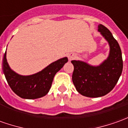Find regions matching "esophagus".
I'll use <instances>...</instances> for the list:
<instances>
[{
  "label": "esophagus",
  "instance_id": "obj_1",
  "mask_svg": "<svg viewBox=\"0 0 128 128\" xmlns=\"http://www.w3.org/2000/svg\"><path fill=\"white\" fill-rule=\"evenodd\" d=\"M68 60L69 61L72 60L74 58V55L73 54H69L68 55Z\"/></svg>",
  "mask_w": 128,
  "mask_h": 128
}]
</instances>
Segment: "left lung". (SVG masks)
<instances>
[{"label":"left lung","mask_w":128,"mask_h":128,"mask_svg":"<svg viewBox=\"0 0 128 128\" xmlns=\"http://www.w3.org/2000/svg\"><path fill=\"white\" fill-rule=\"evenodd\" d=\"M98 31L108 42V57L99 66H91L82 61H71L74 65L72 80L76 89L83 96L100 97L111 92L122 71L121 50L111 31L104 25H98Z\"/></svg>","instance_id":"left-lung-1"}]
</instances>
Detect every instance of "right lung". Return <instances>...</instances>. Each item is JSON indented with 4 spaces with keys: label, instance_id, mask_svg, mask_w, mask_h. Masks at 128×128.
Masks as SVG:
<instances>
[{
    "label": "right lung",
    "instance_id": "add662e5",
    "mask_svg": "<svg viewBox=\"0 0 128 128\" xmlns=\"http://www.w3.org/2000/svg\"><path fill=\"white\" fill-rule=\"evenodd\" d=\"M67 62V57H64L52 62L37 74L21 76L10 68L6 59V51L3 57L2 70L7 82L14 93L22 98L33 100L48 94L55 74Z\"/></svg>",
    "mask_w": 128,
    "mask_h": 128
}]
</instances>
